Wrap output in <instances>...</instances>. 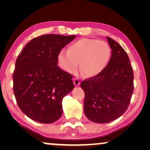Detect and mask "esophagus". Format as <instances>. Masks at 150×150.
Segmentation results:
<instances>
[{
  "label": "esophagus",
  "mask_w": 150,
  "mask_h": 150,
  "mask_svg": "<svg viewBox=\"0 0 150 150\" xmlns=\"http://www.w3.org/2000/svg\"><path fill=\"white\" fill-rule=\"evenodd\" d=\"M80 81L79 79L76 78V79H74V84L75 86H79L80 85Z\"/></svg>",
  "instance_id": "34e87169"
}]
</instances>
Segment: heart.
Returning a JSON list of instances; mask_svg holds the SVG:
<instances>
[{
    "mask_svg": "<svg viewBox=\"0 0 150 150\" xmlns=\"http://www.w3.org/2000/svg\"><path fill=\"white\" fill-rule=\"evenodd\" d=\"M111 49L103 41L83 38L72 43L68 51L62 50L59 54V65L63 70L74 74L79 68L87 78L97 76L109 63Z\"/></svg>",
    "mask_w": 150,
    "mask_h": 150,
    "instance_id": "1",
    "label": "heart"
}]
</instances>
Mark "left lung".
<instances>
[{
	"label": "left lung",
	"instance_id": "obj_1",
	"mask_svg": "<svg viewBox=\"0 0 150 150\" xmlns=\"http://www.w3.org/2000/svg\"><path fill=\"white\" fill-rule=\"evenodd\" d=\"M111 57L106 69L97 76L81 83L85 92L84 112L91 122L105 124L126 112L134 91V75L124 48L110 38Z\"/></svg>",
	"mask_w": 150,
	"mask_h": 150
}]
</instances>
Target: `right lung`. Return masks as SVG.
I'll list each match as a JSON object with an SVG mask.
<instances>
[{"label":"right lung","instance_id":"right-lung-1","mask_svg":"<svg viewBox=\"0 0 150 150\" xmlns=\"http://www.w3.org/2000/svg\"><path fill=\"white\" fill-rule=\"evenodd\" d=\"M76 35L48 34L28 42L16 61L13 93L20 110L42 124L62 115V100L74 88L72 76L57 66L63 47Z\"/></svg>","mask_w":150,"mask_h":150}]
</instances>
